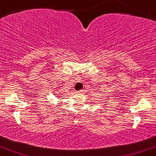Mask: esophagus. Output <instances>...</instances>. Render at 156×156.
<instances>
[{"mask_svg":"<svg viewBox=\"0 0 156 156\" xmlns=\"http://www.w3.org/2000/svg\"><path fill=\"white\" fill-rule=\"evenodd\" d=\"M76 92H77V93H82V91H81V90H80V91H76Z\"/></svg>","mask_w":156,"mask_h":156,"instance_id":"esophagus-1","label":"esophagus"}]
</instances>
